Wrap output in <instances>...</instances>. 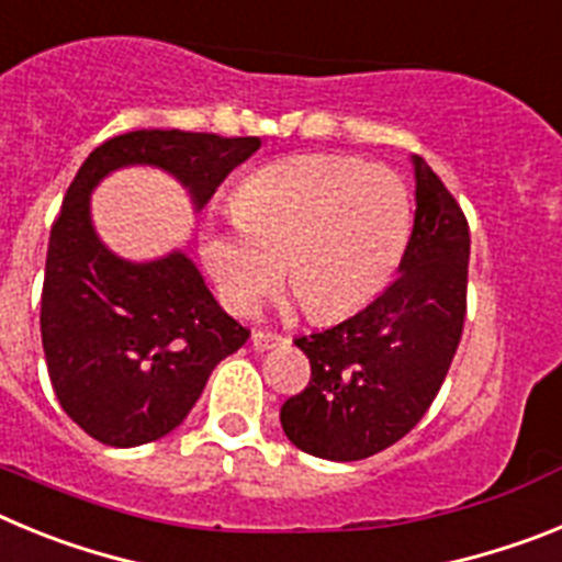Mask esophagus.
Instances as JSON below:
<instances>
[{
	"mask_svg": "<svg viewBox=\"0 0 562 562\" xmlns=\"http://www.w3.org/2000/svg\"><path fill=\"white\" fill-rule=\"evenodd\" d=\"M250 340H252V349L256 351H270V349H276V346H281V342H284V337L276 335V331L258 329V331H252Z\"/></svg>",
	"mask_w": 562,
	"mask_h": 562,
	"instance_id": "esophagus-1",
	"label": "esophagus"
}]
</instances>
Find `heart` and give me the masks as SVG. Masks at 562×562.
Returning <instances> with one entry per match:
<instances>
[{"label":"heart","instance_id":"obj_1","mask_svg":"<svg viewBox=\"0 0 562 562\" xmlns=\"http://www.w3.org/2000/svg\"><path fill=\"white\" fill-rule=\"evenodd\" d=\"M236 231L207 227L202 261L222 304L250 315L286 270L315 321L374 301L411 238V193L400 173L357 157L301 154L252 171L233 191Z\"/></svg>","mask_w":562,"mask_h":562}]
</instances>
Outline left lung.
<instances>
[{
	"label": "left lung",
	"mask_w": 562,
	"mask_h": 562,
	"mask_svg": "<svg viewBox=\"0 0 562 562\" xmlns=\"http://www.w3.org/2000/svg\"><path fill=\"white\" fill-rule=\"evenodd\" d=\"M414 177V233L400 278L340 324L295 337L312 376L281 405V428L317 459L360 461L400 441L430 408L459 349L470 227L422 157Z\"/></svg>",
	"instance_id": "1"
}]
</instances>
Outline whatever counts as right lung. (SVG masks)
<instances>
[{
    "label": "right lung",
    "mask_w": 562,
    "mask_h": 562,
    "mask_svg": "<svg viewBox=\"0 0 562 562\" xmlns=\"http://www.w3.org/2000/svg\"><path fill=\"white\" fill-rule=\"evenodd\" d=\"M258 148V137L137 128L101 143L78 168L49 231L42 346L61 408L92 439L137 448L171 434L250 331L216 304L182 250L154 261L109 250L89 196L117 168L151 166L171 173L202 211Z\"/></svg>",
    "instance_id": "right-lung-1"
}]
</instances>
